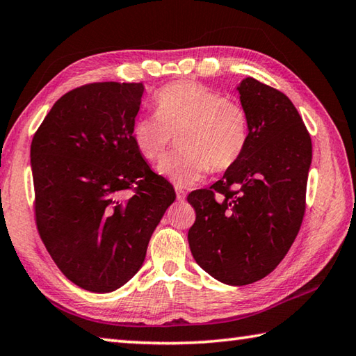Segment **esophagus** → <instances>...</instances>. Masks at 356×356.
I'll use <instances>...</instances> for the list:
<instances>
[{"mask_svg": "<svg viewBox=\"0 0 356 356\" xmlns=\"http://www.w3.org/2000/svg\"><path fill=\"white\" fill-rule=\"evenodd\" d=\"M175 192H177V198H178V201H184V200H186V192H184L183 189H181V187H177Z\"/></svg>", "mask_w": 356, "mask_h": 356, "instance_id": "1", "label": "esophagus"}]
</instances>
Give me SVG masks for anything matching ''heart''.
<instances>
[{"label":"heart","mask_w":356,"mask_h":356,"mask_svg":"<svg viewBox=\"0 0 356 356\" xmlns=\"http://www.w3.org/2000/svg\"><path fill=\"white\" fill-rule=\"evenodd\" d=\"M243 106L218 91L193 82L165 85L155 96V115L133 124V140L147 161H159L179 135L181 150L165 158L158 172L178 187L200 183L212 170L231 169L248 144Z\"/></svg>","instance_id":"obj_1"}]
</instances>
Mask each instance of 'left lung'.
I'll list each match as a JSON object with an SVG mask.
<instances>
[{
	"label": "left lung",
	"instance_id": "1",
	"mask_svg": "<svg viewBox=\"0 0 356 356\" xmlns=\"http://www.w3.org/2000/svg\"><path fill=\"white\" fill-rule=\"evenodd\" d=\"M248 116L243 155L209 189L187 201L197 218L192 256L213 279L248 285L268 276L302 225L312 139L284 92L252 77L237 86Z\"/></svg>",
	"mask_w": 356,
	"mask_h": 356
}]
</instances>
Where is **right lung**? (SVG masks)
<instances>
[{"instance_id":"right-lung-1","label":"right lung","mask_w":356,"mask_h":356,"mask_svg":"<svg viewBox=\"0 0 356 356\" xmlns=\"http://www.w3.org/2000/svg\"><path fill=\"white\" fill-rule=\"evenodd\" d=\"M143 92V83L118 82L66 92L31 144L40 237L58 270L92 293L115 291L135 276L177 197L133 140Z\"/></svg>"}]
</instances>
